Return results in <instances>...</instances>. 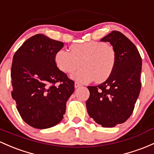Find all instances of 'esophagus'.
<instances>
[{"mask_svg":"<svg viewBox=\"0 0 154 154\" xmlns=\"http://www.w3.org/2000/svg\"><path fill=\"white\" fill-rule=\"evenodd\" d=\"M80 86H81L80 83H78V82H74V88H79Z\"/></svg>","mask_w":154,"mask_h":154,"instance_id":"esophagus-1","label":"esophagus"}]
</instances>
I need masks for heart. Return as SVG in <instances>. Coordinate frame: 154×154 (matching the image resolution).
Masks as SVG:
<instances>
[{
	"mask_svg": "<svg viewBox=\"0 0 154 154\" xmlns=\"http://www.w3.org/2000/svg\"><path fill=\"white\" fill-rule=\"evenodd\" d=\"M55 63L59 70L71 74L79 67L82 68L72 75L80 83L94 80L102 82L112 74L116 63L114 48L102 42L91 41L72 45L70 52L59 50L55 54Z\"/></svg>",
	"mask_w": 154,
	"mask_h": 154,
	"instance_id": "1",
	"label": "heart"
}]
</instances>
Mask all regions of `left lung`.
I'll return each instance as SVG.
<instances>
[{"instance_id":"obj_1","label":"left lung","mask_w":154,"mask_h":154,"mask_svg":"<svg viewBox=\"0 0 154 154\" xmlns=\"http://www.w3.org/2000/svg\"><path fill=\"white\" fill-rule=\"evenodd\" d=\"M109 42L116 53L112 74L97 86H88L86 102L89 116L103 127H114L131 116L139 96L142 58L135 45L122 33L113 30L101 39Z\"/></svg>"}]
</instances>
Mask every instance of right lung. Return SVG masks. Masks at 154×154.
Segmentation results:
<instances>
[{
    "mask_svg": "<svg viewBox=\"0 0 154 154\" xmlns=\"http://www.w3.org/2000/svg\"><path fill=\"white\" fill-rule=\"evenodd\" d=\"M63 46V42L36 34L27 39L13 57L11 96L23 121L36 129H48L60 123L74 91V81L55 63V54Z\"/></svg>",
    "mask_w": 154,
    "mask_h": 154,
    "instance_id": "obj_1",
    "label": "right lung"
}]
</instances>
